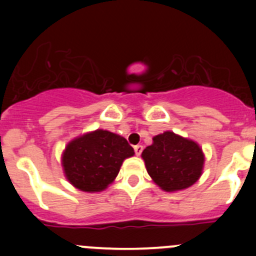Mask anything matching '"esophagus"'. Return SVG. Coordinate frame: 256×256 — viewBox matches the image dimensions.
<instances>
[{
	"mask_svg": "<svg viewBox=\"0 0 256 256\" xmlns=\"http://www.w3.org/2000/svg\"><path fill=\"white\" fill-rule=\"evenodd\" d=\"M134 150H135L136 156H140L141 152H142V150H144V146H142V144H136V146L134 147Z\"/></svg>",
	"mask_w": 256,
	"mask_h": 256,
	"instance_id": "esophagus-1",
	"label": "esophagus"
}]
</instances>
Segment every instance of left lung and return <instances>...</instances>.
I'll list each match as a JSON object with an SVG mask.
<instances>
[{"label":"left lung","mask_w":256,"mask_h":256,"mask_svg":"<svg viewBox=\"0 0 256 256\" xmlns=\"http://www.w3.org/2000/svg\"><path fill=\"white\" fill-rule=\"evenodd\" d=\"M141 157L147 174L164 192H178L194 184L206 161L200 144L172 131L154 136Z\"/></svg>","instance_id":"left-lung-1"}]
</instances>
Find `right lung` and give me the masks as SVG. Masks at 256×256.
Segmentation results:
<instances>
[{"mask_svg": "<svg viewBox=\"0 0 256 256\" xmlns=\"http://www.w3.org/2000/svg\"><path fill=\"white\" fill-rule=\"evenodd\" d=\"M134 154L126 138L98 128L69 141L62 154V167L76 190L102 192L115 180L122 162Z\"/></svg>", "mask_w": 256, "mask_h": 256, "instance_id": "right-lung-1", "label": "right lung"}]
</instances>
